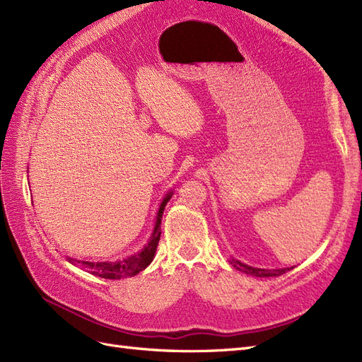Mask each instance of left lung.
<instances>
[{"instance_id": "left-lung-1", "label": "left lung", "mask_w": 362, "mask_h": 362, "mask_svg": "<svg viewBox=\"0 0 362 362\" xmlns=\"http://www.w3.org/2000/svg\"><path fill=\"white\" fill-rule=\"evenodd\" d=\"M231 264L240 270L246 273V275H250V276H257V278H272V276H279V275H284V273L291 270L293 267H286V269H261V267H254V266H249V264H245V262L238 261L235 258H233Z\"/></svg>"}]
</instances>
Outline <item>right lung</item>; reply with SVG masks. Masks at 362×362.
Wrapping results in <instances>:
<instances>
[{
    "instance_id": "right-lung-1",
    "label": "right lung",
    "mask_w": 362,
    "mask_h": 362,
    "mask_svg": "<svg viewBox=\"0 0 362 362\" xmlns=\"http://www.w3.org/2000/svg\"><path fill=\"white\" fill-rule=\"evenodd\" d=\"M172 193H169L166 198L163 199L160 210L157 213V222H156V228L154 233H152L148 245L137 250L136 254L128 255V257H122L117 259H108V261H78L74 258H68L69 262H72L74 266H80L83 267L86 272L92 273V275L101 276L105 279H122V278H129L137 275L139 272H141L144 269H146L151 261L154 259L156 250L158 246V240L161 235V217H163V211L164 206L169 202Z\"/></svg>"
}]
</instances>
